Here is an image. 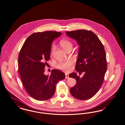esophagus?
<instances>
[{
  "instance_id": "esophagus-1",
  "label": "esophagus",
  "mask_w": 125,
  "mask_h": 125,
  "mask_svg": "<svg viewBox=\"0 0 125 125\" xmlns=\"http://www.w3.org/2000/svg\"><path fill=\"white\" fill-rule=\"evenodd\" d=\"M65 76H66V79H67V78H69L68 75L67 74V73H66V74H65Z\"/></svg>"
}]
</instances>
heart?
<instances>
[{"label":"heart","instance_id":"b5f03b06","mask_svg":"<svg viewBox=\"0 0 125 125\" xmlns=\"http://www.w3.org/2000/svg\"><path fill=\"white\" fill-rule=\"evenodd\" d=\"M60 44L61 47L65 50L67 51L68 49L70 48H72V43L67 39H63L60 41ZM56 46L55 45H53L51 48V54H53L55 50ZM73 64V61L72 59H69L66 61L60 62L57 65L58 68L64 70L66 72H68L71 68V66Z\"/></svg>","mask_w":125,"mask_h":125}]
</instances>
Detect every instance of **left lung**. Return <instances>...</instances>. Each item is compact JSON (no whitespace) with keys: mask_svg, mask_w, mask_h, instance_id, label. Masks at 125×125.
<instances>
[{"mask_svg":"<svg viewBox=\"0 0 125 125\" xmlns=\"http://www.w3.org/2000/svg\"><path fill=\"white\" fill-rule=\"evenodd\" d=\"M66 34L77 41L79 48L75 69L79 73H85L82 78L76 73L69 75L77 81L75 86L70 88V93L77 99L86 100L96 94L104 80L107 68L105 49L91 31L80 29L67 31Z\"/></svg>","mask_w":125,"mask_h":125,"instance_id":"obj_1","label":"left lung"}]
</instances>
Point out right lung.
<instances>
[{
    "label": "right lung",
    "mask_w": 125,
    "mask_h": 125,
    "mask_svg": "<svg viewBox=\"0 0 125 125\" xmlns=\"http://www.w3.org/2000/svg\"><path fill=\"white\" fill-rule=\"evenodd\" d=\"M61 34L52 31L34 33L26 39L20 51V77L28 93L36 100L50 98L55 93L57 82L65 78V74L58 69H53L50 75L44 74L52 42Z\"/></svg>",
    "instance_id": "obj_1"
}]
</instances>
